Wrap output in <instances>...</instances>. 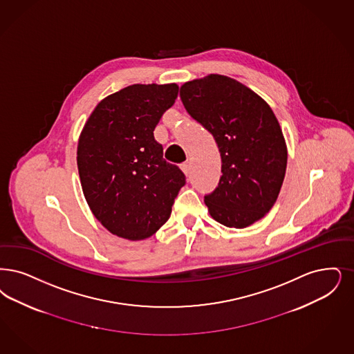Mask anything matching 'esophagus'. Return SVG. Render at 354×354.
I'll use <instances>...</instances> for the list:
<instances>
[{
  "mask_svg": "<svg viewBox=\"0 0 354 354\" xmlns=\"http://www.w3.org/2000/svg\"><path fill=\"white\" fill-rule=\"evenodd\" d=\"M182 170H183L184 174L188 176L189 175V172H191V163H183L182 165Z\"/></svg>",
  "mask_w": 354,
  "mask_h": 354,
  "instance_id": "1",
  "label": "esophagus"
}]
</instances>
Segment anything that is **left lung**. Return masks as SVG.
<instances>
[{
  "mask_svg": "<svg viewBox=\"0 0 354 354\" xmlns=\"http://www.w3.org/2000/svg\"><path fill=\"white\" fill-rule=\"evenodd\" d=\"M185 111L214 138L221 178L204 201L216 221L249 227L275 204L282 187L287 147L269 104L240 82L208 75L180 86Z\"/></svg>",
  "mask_w": 354,
  "mask_h": 354,
  "instance_id": "8db88e82",
  "label": "left lung"
}]
</instances>
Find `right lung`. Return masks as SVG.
<instances>
[{"instance_id":"right-lung-1","label":"right lung","mask_w":354,"mask_h":354,"mask_svg":"<svg viewBox=\"0 0 354 354\" xmlns=\"http://www.w3.org/2000/svg\"><path fill=\"white\" fill-rule=\"evenodd\" d=\"M172 84H133L100 101L77 145L85 200L111 233L130 241L153 236L170 218L185 184L154 138L160 117L178 97Z\"/></svg>"}]
</instances>
